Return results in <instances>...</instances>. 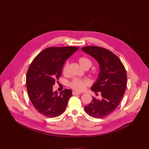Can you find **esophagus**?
I'll use <instances>...</instances> for the list:
<instances>
[{
	"instance_id": "obj_1",
	"label": "esophagus",
	"mask_w": 149,
	"mask_h": 149,
	"mask_svg": "<svg viewBox=\"0 0 149 149\" xmlns=\"http://www.w3.org/2000/svg\"><path fill=\"white\" fill-rule=\"evenodd\" d=\"M72 93V95H81V93H77V92H76V91H73Z\"/></svg>"
}]
</instances>
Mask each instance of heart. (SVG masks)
Listing matches in <instances>:
<instances>
[{
  "instance_id": "1",
  "label": "heart",
  "mask_w": 149,
  "mask_h": 149,
  "mask_svg": "<svg viewBox=\"0 0 149 149\" xmlns=\"http://www.w3.org/2000/svg\"><path fill=\"white\" fill-rule=\"evenodd\" d=\"M79 65L84 70L89 69L92 65V61L87 57L81 56L77 59ZM62 74L67 75L68 73V63H66L63 66ZM90 85V82L87 79H74L70 82V87L75 91H82Z\"/></svg>"
}]
</instances>
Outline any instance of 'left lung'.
I'll use <instances>...</instances> for the list:
<instances>
[{
  "mask_svg": "<svg viewBox=\"0 0 149 149\" xmlns=\"http://www.w3.org/2000/svg\"><path fill=\"white\" fill-rule=\"evenodd\" d=\"M82 50L94 58L99 63L100 71L91 90L102 98L93 97L84 110L91 117L102 118L111 114L118 106L127 86V74L123 63L113 52L102 47L88 46Z\"/></svg>",
  "mask_w": 149,
  "mask_h": 149,
  "instance_id": "left-lung-1",
  "label": "left lung"
}]
</instances>
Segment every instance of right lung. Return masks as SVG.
Segmentation results:
<instances>
[{
	"label": "right lung",
	"mask_w": 149,
	"mask_h": 149,
	"mask_svg": "<svg viewBox=\"0 0 149 149\" xmlns=\"http://www.w3.org/2000/svg\"><path fill=\"white\" fill-rule=\"evenodd\" d=\"M79 47H49L40 52L32 61L27 71L26 88L35 109L45 117L53 118L65 111L72 95L70 89L59 94L53 92V86L61 77L65 61Z\"/></svg>",
	"instance_id": "add662e5"
}]
</instances>
